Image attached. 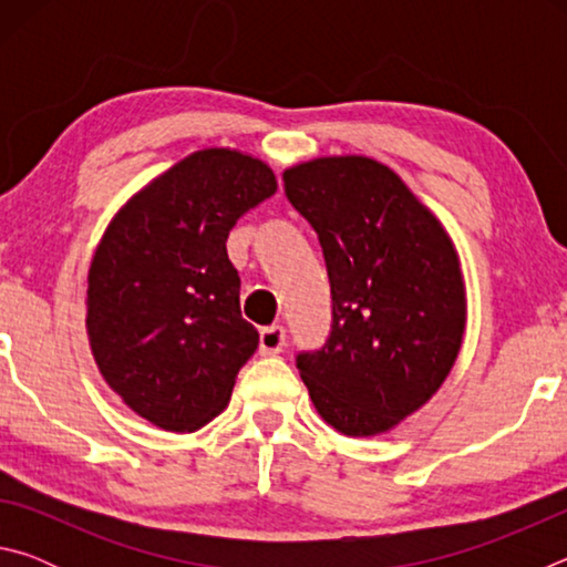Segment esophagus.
Returning <instances> with one entry per match:
<instances>
[{"label":"esophagus","instance_id":"esophagus-1","mask_svg":"<svg viewBox=\"0 0 567 567\" xmlns=\"http://www.w3.org/2000/svg\"><path fill=\"white\" fill-rule=\"evenodd\" d=\"M287 334L280 324H270V328L260 330V352L262 354H277L285 348Z\"/></svg>","mask_w":567,"mask_h":567}]
</instances>
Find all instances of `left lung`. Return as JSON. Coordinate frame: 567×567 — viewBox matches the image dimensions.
<instances>
[{
  "mask_svg": "<svg viewBox=\"0 0 567 567\" xmlns=\"http://www.w3.org/2000/svg\"><path fill=\"white\" fill-rule=\"evenodd\" d=\"M282 179L318 233L332 290L330 340L297 354L300 378L338 433H390L443 388L463 348L467 297L453 237L372 157H315Z\"/></svg>",
  "mask_w": 567,
  "mask_h": 567,
  "instance_id": "left-lung-1",
  "label": "left lung"
}]
</instances>
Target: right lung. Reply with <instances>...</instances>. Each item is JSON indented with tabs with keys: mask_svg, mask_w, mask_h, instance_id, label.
<instances>
[{
	"mask_svg": "<svg viewBox=\"0 0 567 567\" xmlns=\"http://www.w3.org/2000/svg\"><path fill=\"white\" fill-rule=\"evenodd\" d=\"M275 189L260 157L197 150L134 192L94 249L84 320L94 364L159 430L195 433L215 420L257 350L225 243Z\"/></svg>",
	"mask_w": 567,
	"mask_h": 567,
	"instance_id": "obj_1",
	"label": "right lung"
}]
</instances>
